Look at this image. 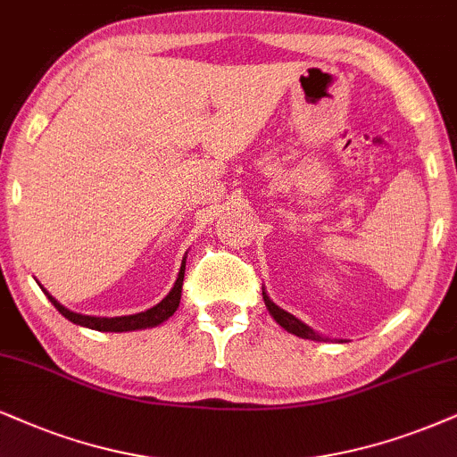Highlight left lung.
Here are the masks:
<instances>
[{"instance_id": "obj_1", "label": "left lung", "mask_w": 457, "mask_h": 457, "mask_svg": "<svg viewBox=\"0 0 457 457\" xmlns=\"http://www.w3.org/2000/svg\"><path fill=\"white\" fill-rule=\"evenodd\" d=\"M262 298H264V305H267V309H269V313L273 315V320H275V322H278V324L281 326V328H286V330H288V332H292V335L301 337V339H312V341H326L324 337H320L318 332L309 328L307 324H303L301 320L295 318V315L288 313V312H284V309H279L278 305H275V303L271 301V298L267 296V292H262Z\"/></svg>"}]
</instances>
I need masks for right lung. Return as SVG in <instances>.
Returning <instances> with one entry per match:
<instances>
[{
  "label": "right lung",
  "mask_w": 457,
  "mask_h": 457,
  "mask_svg": "<svg viewBox=\"0 0 457 457\" xmlns=\"http://www.w3.org/2000/svg\"><path fill=\"white\" fill-rule=\"evenodd\" d=\"M184 261H182V269H179L176 284L169 295L162 298L159 305H154L148 312L135 313V315H120V318H91V315H82V313H73L70 309H65L59 301H54L53 296L44 290V295L48 296V301L53 303L63 318L70 320V322L78 324V326H87V328L93 330H104V332H127V330H139V328H152V326L165 322L167 318H171L176 313V309L179 307V298H182V284H184Z\"/></svg>",
  "instance_id": "add662e5"
}]
</instances>
